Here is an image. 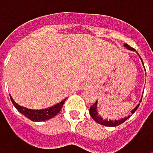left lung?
Returning a JSON list of instances; mask_svg holds the SVG:
<instances>
[{"label": "left lung", "instance_id": "left-lung-1", "mask_svg": "<svg viewBox=\"0 0 153 153\" xmlns=\"http://www.w3.org/2000/svg\"><path fill=\"white\" fill-rule=\"evenodd\" d=\"M124 46L126 47L128 49H131V50H134V48H132V47H130L128 44H127V43H125L124 44ZM142 59V58H141ZM145 69V68H144ZM142 101V100H141ZM141 101H140V103H141ZM97 102L96 101V103L95 104H93L91 106H90V109H89V114H90V116L92 117V119L95 120V121H97V123H99V124H101V125H104V126H106V127H116V126H119V125H120V124H122L124 121H126L130 116H128V117H127V118H124V119H121V120H103L102 119V117L101 116H99L98 115V113H97ZM140 105V104H138L137 107L131 111V113H134L137 110L138 106Z\"/></svg>", "mask_w": 153, "mask_h": 153}]
</instances>
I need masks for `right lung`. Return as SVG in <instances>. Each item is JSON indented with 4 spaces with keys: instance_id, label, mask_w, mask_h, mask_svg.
I'll return each instance as SVG.
<instances>
[{
    "instance_id": "right-lung-1",
    "label": "right lung",
    "mask_w": 153,
    "mask_h": 153,
    "mask_svg": "<svg viewBox=\"0 0 153 153\" xmlns=\"http://www.w3.org/2000/svg\"><path fill=\"white\" fill-rule=\"evenodd\" d=\"M11 102L16 107V109L21 112L23 115H25L26 118H28L29 120H33V121H42V120H49L53 117H55L61 110V108L63 106V105L65 102V99L61 101L59 104L55 105L54 106L47 108V109H42V110H31V109H27L25 107L21 106L19 105H17L15 101L12 99V97H10Z\"/></svg>"
}]
</instances>
